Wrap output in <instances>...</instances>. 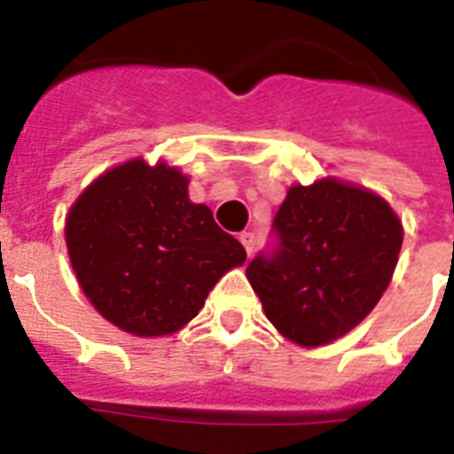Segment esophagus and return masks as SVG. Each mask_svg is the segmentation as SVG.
Listing matches in <instances>:
<instances>
[{"label": "esophagus", "instance_id": "obj_1", "mask_svg": "<svg viewBox=\"0 0 454 454\" xmlns=\"http://www.w3.org/2000/svg\"><path fill=\"white\" fill-rule=\"evenodd\" d=\"M240 242L245 245V249H247V254H252V252H254V245H256L254 233H247V231H245V233H240Z\"/></svg>", "mask_w": 454, "mask_h": 454}]
</instances>
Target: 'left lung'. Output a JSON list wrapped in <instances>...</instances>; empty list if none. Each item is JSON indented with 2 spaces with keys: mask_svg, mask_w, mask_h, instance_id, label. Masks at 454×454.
Listing matches in <instances>:
<instances>
[{
  "mask_svg": "<svg viewBox=\"0 0 454 454\" xmlns=\"http://www.w3.org/2000/svg\"><path fill=\"white\" fill-rule=\"evenodd\" d=\"M276 245L247 266L266 317L299 346L351 332L394 276L403 226L380 195L320 178L292 185L273 219Z\"/></svg>",
  "mask_w": 454,
  "mask_h": 454,
  "instance_id": "obj_1",
  "label": "left lung"
}]
</instances>
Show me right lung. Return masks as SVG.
Masks as SVG:
<instances>
[{"label":"right lung","instance_id":"right-lung-1","mask_svg":"<svg viewBox=\"0 0 454 454\" xmlns=\"http://www.w3.org/2000/svg\"><path fill=\"white\" fill-rule=\"evenodd\" d=\"M70 263L94 309L137 337L191 323L207 294L247 252L212 209L188 200L174 167L131 160L82 192L66 219Z\"/></svg>","mask_w":454,"mask_h":454}]
</instances>
